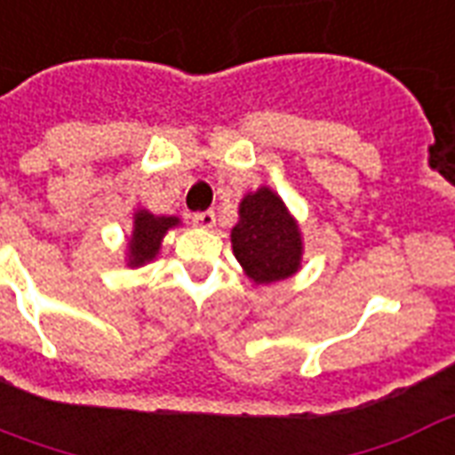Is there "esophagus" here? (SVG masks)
Listing matches in <instances>:
<instances>
[{"instance_id": "obj_1", "label": "esophagus", "mask_w": 455, "mask_h": 455, "mask_svg": "<svg viewBox=\"0 0 455 455\" xmlns=\"http://www.w3.org/2000/svg\"><path fill=\"white\" fill-rule=\"evenodd\" d=\"M193 224L200 228H214V224H217V214H214L212 210L197 212V214L193 217Z\"/></svg>"}]
</instances>
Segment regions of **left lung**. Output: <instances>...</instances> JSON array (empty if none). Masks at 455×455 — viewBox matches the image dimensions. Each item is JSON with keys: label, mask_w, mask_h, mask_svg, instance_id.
I'll list each match as a JSON object with an SVG mask.
<instances>
[{"label": "left lung", "mask_w": 455, "mask_h": 455, "mask_svg": "<svg viewBox=\"0 0 455 455\" xmlns=\"http://www.w3.org/2000/svg\"><path fill=\"white\" fill-rule=\"evenodd\" d=\"M231 248L245 277L272 284L301 270L304 236L284 200L260 185L238 204V224L231 228Z\"/></svg>", "instance_id": "obj_1"}]
</instances>
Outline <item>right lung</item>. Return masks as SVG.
<instances>
[{
    "label": "right lung",
    "mask_w": 455,
    "mask_h": 455,
    "mask_svg": "<svg viewBox=\"0 0 455 455\" xmlns=\"http://www.w3.org/2000/svg\"><path fill=\"white\" fill-rule=\"evenodd\" d=\"M132 219V234L127 238L124 262H127V267H142L147 262L156 260L164 236L171 228L180 227V219L166 217V214L159 217V214H151L144 207L134 212Z\"/></svg>",
    "instance_id": "obj_1"
}]
</instances>
